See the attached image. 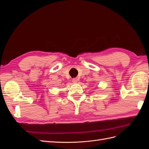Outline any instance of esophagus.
<instances>
[{
    "mask_svg": "<svg viewBox=\"0 0 149 149\" xmlns=\"http://www.w3.org/2000/svg\"><path fill=\"white\" fill-rule=\"evenodd\" d=\"M72 81H73V82L74 83H76L78 82V78H73V79H72Z\"/></svg>",
    "mask_w": 149,
    "mask_h": 149,
    "instance_id": "34e87169",
    "label": "esophagus"
}]
</instances>
